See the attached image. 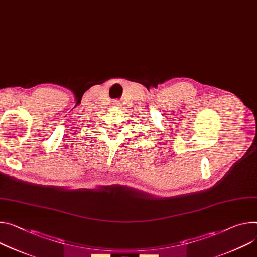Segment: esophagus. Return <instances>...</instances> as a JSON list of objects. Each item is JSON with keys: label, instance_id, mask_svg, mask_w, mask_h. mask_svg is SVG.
<instances>
[{"label": "esophagus", "instance_id": "34e87169", "mask_svg": "<svg viewBox=\"0 0 257 257\" xmlns=\"http://www.w3.org/2000/svg\"><path fill=\"white\" fill-rule=\"evenodd\" d=\"M116 104H118V103H112V105H115V106H116Z\"/></svg>", "mask_w": 257, "mask_h": 257}]
</instances>
